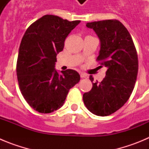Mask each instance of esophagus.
I'll return each mask as SVG.
<instances>
[{"label":"esophagus","instance_id":"34e87169","mask_svg":"<svg viewBox=\"0 0 149 149\" xmlns=\"http://www.w3.org/2000/svg\"><path fill=\"white\" fill-rule=\"evenodd\" d=\"M81 77H82V78H88V77H89V75H87L86 74L81 73Z\"/></svg>","mask_w":149,"mask_h":149}]
</instances>
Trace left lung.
<instances>
[{"label":"left lung","instance_id":"1","mask_svg":"<svg viewBox=\"0 0 149 149\" xmlns=\"http://www.w3.org/2000/svg\"><path fill=\"white\" fill-rule=\"evenodd\" d=\"M100 40L97 60L107 68L101 83L83 95L86 108L93 114L106 116L121 108L130 98L138 73V57L131 35L118 20L86 23ZM93 82L94 79L89 76Z\"/></svg>","mask_w":149,"mask_h":149}]
</instances>
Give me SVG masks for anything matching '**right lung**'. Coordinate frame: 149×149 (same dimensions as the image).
Listing matches in <instances>:
<instances>
[{"label": "right lung", "instance_id": "right-lung-1", "mask_svg": "<svg viewBox=\"0 0 149 149\" xmlns=\"http://www.w3.org/2000/svg\"><path fill=\"white\" fill-rule=\"evenodd\" d=\"M80 22L45 15L33 23L22 38L16 66L18 85L29 105L39 113L60 109L69 89L80 81L76 71L59 73L55 68L65 38Z\"/></svg>", "mask_w": 149, "mask_h": 149}]
</instances>
